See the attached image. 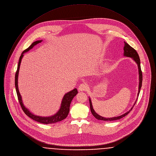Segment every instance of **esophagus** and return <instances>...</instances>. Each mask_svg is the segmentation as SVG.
I'll return each instance as SVG.
<instances>
[{"label":"esophagus","instance_id":"obj_1","mask_svg":"<svg viewBox=\"0 0 156 156\" xmlns=\"http://www.w3.org/2000/svg\"><path fill=\"white\" fill-rule=\"evenodd\" d=\"M87 88H88V85L85 83H82L79 86L78 90L79 91H84V90H86Z\"/></svg>","mask_w":156,"mask_h":156}]
</instances>
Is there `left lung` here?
<instances>
[{"label": "left lung", "mask_w": 156, "mask_h": 156, "mask_svg": "<svg viewBox=\"0 0 156 156\" xmlns=\"http://www.w3.org/2000/svg\"><path fill=\"white\" fill-rule=\"evenodd\" d=\"M125 43V46L123 48L124 50V55L126 57H130L132 58L134 61L137 63V66H138V69H139V92L137 94V97L139 95L140 91V89H141V85H142V80H143V75H142V72H141V67H140V58L139 56V54H137V51L134 49L133 47H132L130 45L128 44L125 41H124ZM89 104H90V111L92 114L93 115V116L97 118L98 120H104V121H113L115 120H118V119H121L123 117H125L131 111L133 108L134 106L135 105V104L136 103V101L137 100V99H136L135 103L134 104L133 107L128 112H126L125 113H124L123 115H122L119 116H117V117H114V118H104L102 117L100 115H99L98 114H97L95 111H94V109H93V106L92 105V102H91V100L89 98Z\"/></svg>", "instance_id": "1"}]
</instances>
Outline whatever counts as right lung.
Listing matches in <instances>:
<instances>
[{
	"instance_id": "1",
	"label": "right lung",
	"mask_w": 156,
	"mask_h": 156,
	"mask_svg": "<svg viewBox=\"0 0 156 156\" xmlns=\"http://www.w3.org/2000/svg\"><path fill=\"white\" fill-rule=\"evenodd\" d=\"M41 41H42V40H37L36 41H34L27 49H26L24 51H23L22 53L20 58H19V63H18V66H17V71H16V73L15 74V87H16L17 95L19 103L22 108L23 111L25 113V114L30 118L33 119L35 121H37L39 123H41L43 124H51V123H56L58 122H60V121L62 120L63 119H66L67 118V116L69 113V106H70L71 102L72 100L73 99V98H74L75 96H76V95L78 94V90L76 88H75L73 90H72L71 91H69V92L66 94L62 100L61 105L59 111L57 113H55V115H54L51 116L42 117V116H36V115L33 114L32 113H31L24 106L22 102V97L20 95V94L19 91V89H18V75H19V72L20 63H21L22 59L23 57V54L25 52L29 51L30 49H31L34 45L41 43Z\"/></svg>"
}]
</instances>
